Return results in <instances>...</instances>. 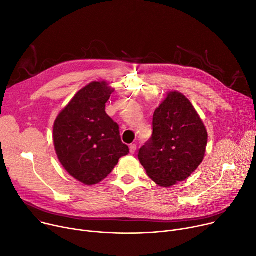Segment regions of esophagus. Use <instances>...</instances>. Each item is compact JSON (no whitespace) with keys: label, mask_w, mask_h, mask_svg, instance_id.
<instances>
[{"label":"esophagus","mask_w":256,"mask_h":256,"mask_svg":"<svg viewBox=\"0 0 256 256\" xmlns=\"http://www.w3.org/2000/svg\"><path fill=\"white\" fill-rule=\"evenodd\" d=\"M136 150V144H132V145L130 146V154H134Z\"/></svg>","instance_id":"34e87169"}]
</instances>
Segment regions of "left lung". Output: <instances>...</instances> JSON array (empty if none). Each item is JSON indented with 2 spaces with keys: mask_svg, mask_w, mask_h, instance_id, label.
I'll use <instances>...</instances> for the list:
<instances>
[{
  "mask_svg": "<svg viewBox=\"0 0 256 256\" xmlns=\"http://www.w3.org/2000/svg\"><path fill=\"white\" fill-rule=\"evenodd\" d=\"M152 128L138 157L152 180L160 187H172L200 166L207 132L191 102L178 92H170L155 110Z\"/></svg>",
  "mask_w": 256,
  "mask_h": 256,
  "instance_id": "left-lung-1",
  "label": "left lung"
}]
</instances>
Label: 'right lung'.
<instances>
[{"mask_svg":"<svg viewBox=\"0 0 256 256\" xmlns=\"http://www.w3.org/2000/svg\"><path fill=\"white\" fill-rule=\"evenodd\" d=\"M113 90L105 82L86 86L59 113L53 138L59 161L66 172L86 184L104 180L128 154L120 126L105 111Z\"/></svg>","mask_w":256,"mask_h":256,"instance_id":"right-lung-1","label":"right lung"}]
</instances>
